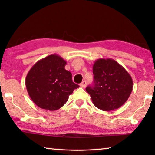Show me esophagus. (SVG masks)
<instances>
[{
	"mask_svg": "<svg viewBox=\"0 0 155 155\" xmlns=\"http://www.w3.org/2000/svg\"><path fill=\"white\" fill-rule=\"evenodd\" d=\"M86 85H87V83H86L85 81H82V83L80 84V87H85Z\"/></svg>",
	"mask_w": 155,
	"mask_h": 155,
	"instance_id": "1",
	"label": "esophagus"
}]
</instances>
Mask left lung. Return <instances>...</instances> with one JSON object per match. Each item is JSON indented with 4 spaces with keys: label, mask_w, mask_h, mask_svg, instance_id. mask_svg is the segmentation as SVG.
<instances>
[{
    "label": "left lung",
    "mask_w": 155,
    "mask_h": 155,
    "mask_svg": "<svg viewBox=\"0 0 155 155\" xmlns=\"http://www.w3.org/2000/svg\"><path fill=\"white\" fill-rule=\"evenodd\" d=\"M94 85L86 87L93 103L104 111L120 108L129 98L133 80L128 72L114 59H99L93 65Z\"/></svg>",
    "instance_id": "8db88e82"
}]
</instances>
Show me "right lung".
Instances as JSON below:
<instances>
[{"instance_id":"add662e5","label":"right lung","mask_w":155,"mask_h":155,"mask_svg":"<svg viewBox=\"0 0 155 155\" xmlns=\"http://www.w3.org/2000/svg\"><path fill=\"white\" fill-rule=\"evenodd\" d=\"M67 62L58 54L47 56L35 63L25 80L28 95L37 106L54 111L66 103L70 94L79 87L73 83Z\"/></svg>"}]
</instances>
